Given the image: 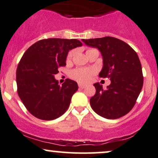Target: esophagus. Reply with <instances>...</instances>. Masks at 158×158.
<instances>
[{
    "label": "esophagus",
    "instance_id": "1",
    "mask_svg": "<svg viewBox=\"0 0 158 158\" xmlns=\"http://www.w3.org/2000/svg\"><path fill=\"white\" fill-rule=\"evenodd\" d=\"M78 86L80 89H84L85 88V86L83 84H78Z\"/></svg>",
    "mask_w": 158,
    "mask_h": 158
}]
</instances>
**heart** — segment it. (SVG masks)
Wrapping results in <instances>:
<instances>
[{"label":"heart","instance_id":"heart-1","mask_svg":"<svg viewBox=\"0 0 158 158\" xmlns=\"http://www.w3.org/2000/svg\"><path fill=\"white\" fill-rule=\"evenodd\" d=\"M92 50H95L93 49H89L86 51L89 52L92 51ZM74 53H75V51L74 50H72L69 52L68 53L67 57H66V60L67 61L70 60L72 59V56L74 55ZM95 73V71L93 69H75L73 71L71 72V77L72 79L75 80V81H78L79 83H86L88 82L91 79L92 75Z\"/></svg>","mask_w":158,"mask_h":158}]
</instances>
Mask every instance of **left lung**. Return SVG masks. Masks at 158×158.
Listing matches in <instances>:
<instances>
[{
  "label": "left lung",
  "mask_w": 158,
  "mask_h": 158,
  "mask_svg": "<svg viewBox=\"0 0 158 158\" xmlns=\"http://www.w3.org/2000/svg\"><path fill=\"white\" fill-rule=\"evenodd\" d=\"M82 41L99 49L103 63L99 76L111 81L106 89L99 83H94L96 93L90 99L91 106L103 118H121L134 107L143 84L138 54L127 43L113 37L83 39Z\"/></svg>",
  "instance_id": "obj_1"
}]
</instances>
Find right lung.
<instances>
[{
    "instance_id": "obj_1",
    "label": "right lung",
    "mask_w": 158,
    "mask_h": 158,
    "mask_svg": "<svg viewBox=\"0 0 158 158\" xmlns=\"http://www.w3.org/2000/svg\"><path fill=\"white\" fill-rule=\"evenodd\" d=\"M82 45L77 39H44L23 54L16 72L18 94L33 116L51 120L67 110L78 86L70 79L60 86L55 75L66 66L69 51Z\"/></svg>"
}]
</instances>
